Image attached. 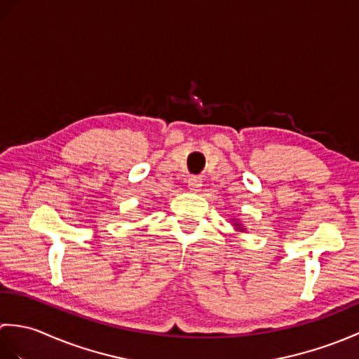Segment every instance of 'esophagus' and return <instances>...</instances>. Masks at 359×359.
Instances as JSON below:
<instances>
[{
    "mask_svg": "<svg viewBox=\"0 0 359 359\" xmlns=\"http://www.w3.org/2000/svg\"><path fill=\"white\" fill-rule=\"evenodd\" d=\"M188 188L191 189V191H194V193L201 191V188H202V179L199 177V175H191V177L188 179Z\"/></svg>",
    "mask_w": 359,
    "mask_h": 359,
    "instance_id": "esophagus-1",
    "label": "esophagus"
}]
</instances>
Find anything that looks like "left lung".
Listing matches in <instances>:
<instances>
[{"label":"left lung","mask_w":359,"mask_h":359,"mask_svg":"<svg viewBox=\"0 0 359 359\" xmlns=\"http://www.w3.org/2000/svg\"><path fill=\"white\" fill-rule=\"evenodd\" d=\"M231 225L234 226V230H236V231H238V233H245V231H247V228H245V226H243V224L241 222V220H239V219H236V217H233V219H231Z\"/></svg>","instance_id":"1"}]
</instances>
